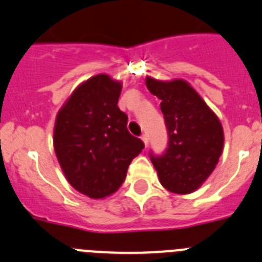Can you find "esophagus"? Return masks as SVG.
<instances>
[{
    "instance_id": "esophagus-1",
    "label": "esophagus",
    "mask_w": 262,
    "mask_h": 262,
    "mask_svg": "<svg viewBox=\"0 0 262 262\" xmlns=\"http://www.w3.org/2000/svg\"><path fill=\"white\" fill-rule=\"evenodd\" d=\"M141 140L143 141V143H145V146H146V147H147V146H148V137L146 136V134H143V136L141 137Z\"/></svg>"
}]
</instances>
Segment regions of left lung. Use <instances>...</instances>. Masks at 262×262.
Segmentation results:
<instances>
[{
  "label": "left lung",
  "mask_w": 262,
  "mask_h": 262,
  "mask_svg": "<svg viewBox=\"0 0 262 262\" xmlns=\"http://www.w3.org/2000/svg\"><path fill=\"white\" fill-rule=\"evenodd\" d=\"M146 86L160 100L168 132V147L160 157L150 154L160 184L178 194L199 189L218 163L223 150V128L218 116L184 79L158 81Z\"/></svg>",
  "instance_id": "left-lung-1"
}]
</instances>
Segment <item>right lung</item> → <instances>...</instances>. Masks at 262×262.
<instances>
[{"label": "right lung", "mask_w": 262, "mask_h": 262, "mask_svg": "<svg viewBox=\"0 0 262 262\" xmlns=\"http://www.w3.org/2000/svg\"><path fill=\"white\" fill-rule=\"evenodd\" d=\"M121 89L110 75H94L73 91L56 116L58 163L70 185L90 199L114 194L145 147L129 133L128 116L117 107Z\"/></svg>", "instance_id": "add662e5"}]
</instances>
